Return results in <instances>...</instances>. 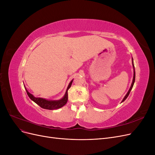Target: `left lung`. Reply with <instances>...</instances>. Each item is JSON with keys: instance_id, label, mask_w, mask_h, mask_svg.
Here are the masks:
<instances>
[{"instance_id": "8db88e82", "label": "left lung", "mask_w": 155, "mask_h": 155, "mask_svg": "<svg viewBox=\"0 0 155 155\" xmlns=\"http://www.w3.org/2000/svg\"><path fill=\"white\" fill-rule=\"evenodd\" d=\"M132 64H133V70H134V74H133V82H132V83H131V85H130V88H129V90L128 91L127 93L126 94V95L125 96V97H124V99L122 100V101H121V103L124 102V101H125V100L127 99V97H128V96L129 95V93H130V91L132 90L133 87V85H134V81H135V69H134V63H133V58H132Z\"/></svg>"}]
</instances>
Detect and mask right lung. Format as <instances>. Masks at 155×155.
Here are the masks:
<instances>
[{"instance_id": "obj_1", "label": "right lung", "mask_w": 155, "mask_h": 155, "mask_svg": "<svg viewBox=\"0 0 155 155\" xmlns=\"http://www.w3.org/2000/svg\"><path fill=\"white\" fill-rule=\"evenodd\" d=\"M72 81H73V79L70 82L64 96L61 98V99L58 100H49L42 97H36L28 91L26 87L25 88L26 91L28 96L30 99L33 101H34L35 104L39 105L41 108H43V109H48V110H54V109H59V108H61L67 104V102L68 101V90L70 88V87H71Z\"/></svg>"}]
</instances>
